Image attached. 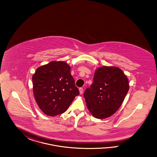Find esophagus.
I'll use <instances>...</instances> for the list:
<instances>
[{
  "label": "esophagus",
  "mask_w": 157,
  "mask_h": 157,
  "mask_svg": "<svg viewBox=\"0 0 157 157\" xmlns=\"http://www.w3.org/2000/svg\"><path fill=\"white\" fill-rule=\"evenodd\" d=\"M79 93H80V94H82L83 93V88H82V87H80V88L79 89Z\"/></svg>",
  "instance_id": "esophagus-1"
}]
</instances>
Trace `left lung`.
<instances>
[{
    "label": "left lung",
    "mask_w": 157,
    "mask_h": 157,
    "mask_svg": "<svg viewBox=\"0 0 157 157\" xmlns=\"http://www.w3.org/2000/svg\"><path fill=\"white\" fill-rule=\"evenodd\" d=\"M129 90L128 80L123 71L116 67L98 68L93 83L84 92L86 105L97 119L109 117L118 110Z\"/></svg>",
    "instance_id": "1"
}]
</instances>
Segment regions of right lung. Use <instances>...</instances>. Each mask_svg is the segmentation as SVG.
Wrapping results in <instances>:
<instances>
[{
	"label": "right lung",
	"mask_w": 157,
	"mask_h": 157,
	"mask_svg": "<svg viewBox=\"0 0 157 157\" xmlns=\"http://www.w3.org/2000/svg\"><path fill=\"white\" fill-rule=\"evenodd\" d=\"M70 69L65 62H51L34 74V96L45 114L55 116L64 113L79 94Z\"/></svg>",
	"instance_id": "1"
}]
</instances>
